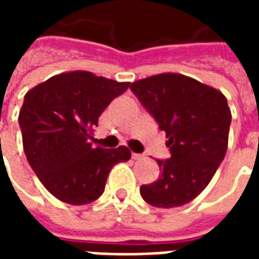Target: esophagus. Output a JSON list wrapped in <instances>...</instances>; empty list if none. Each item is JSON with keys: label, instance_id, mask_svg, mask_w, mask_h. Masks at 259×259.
I'll list each match as a JSON object with an SVG mask.
<instances>
[{"label": "esophagus", "instance_id": "esophagus-1", "mask_svg": "<svg viewBox=\"0 0 259 259\" xmlns=\"http://www.w3.org/2000/svg\"><path fill=\"white\" fill-rule=\"evenodd\" d=\"M132 158H133V159H140V158H143V154H136V152H133V154H132Z\"/></svg>", "mask_w": 259, "mask_h": 259}]
</instances>
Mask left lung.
<instances>
[{"mask_svg": "<svg viewBox=\"0 0 259 259\" xmlns=\"http://www.w3.org/2000/svg\"><path fill=\"white\" fill-rule=\"evenodd\" d=\"M130 90L166 133L170 157L157 159L161 178L140 187L157 208L190 202L205 189L228 150L232 113L221 91L176 73L137 80Z\"/></svg>", "mask_w": 259, "mask_h": 259, "instance_id": "1", "label": "left lung"}]
</instances>
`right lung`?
Here are the masks:
<instances>
[{
	"label": "right lung",
	"mask_w": 259,
	"mask_h": 259,
	"mask_svg": "<svg viewBox=\"0 0 259 259\" xmlns=\"http://www.w3.org/2000/svg\"><path fill=\"white\" fill-rule=\"evenodd\" d=\"M90 72H69L31 89L19 112L27 162L54 197L72 205L96 201L113 165L126 162V147L93 146L91 130L104 109L129 89Z\"/></svg>",
	"instance_id": "right-lung-1"
}]
</instances>
